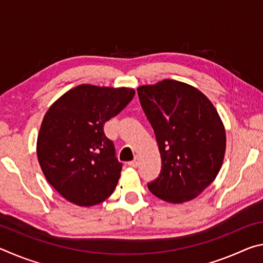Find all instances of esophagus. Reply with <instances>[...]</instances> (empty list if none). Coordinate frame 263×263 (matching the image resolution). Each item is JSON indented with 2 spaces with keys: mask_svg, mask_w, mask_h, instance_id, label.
Wrapping results in <instances>:
<instances>
[{
  "mask_svg": "<svg viewBox=\"0 0 263 263\" xmlns=\"http://www.w3.org/2000/svg\"><path fill=\"white\" fill-rule=\"evenodd\" d=\"M138 163H139V159H138V157H136L135 160H132V161L128 162V166L132 168H136V167H138Z\"/></svg>",
  "mask_w": 263,
  "mask_h": 263,
  "instance_id": "34e87169",
  "label": "esophagus"
}]
</instances>
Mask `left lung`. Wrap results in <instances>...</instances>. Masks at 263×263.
<instances>
[{
    "label": "left lung",
    "instance_id": "left-lung-1",
    "mask_svg": "<svg viewBox=\"0 0 263 263\" xmlns=\"http://www.w3.org/2000/svg\"><path fill=\"white\" fill-rule=\"evenodd\" d=\"M137 91L161 155V172L148 189L169 203L190 201L220 171L226 136L219 115L201 91L174 80Z\"/></svg>",
    "mask_w": 263,
    "mask_h": 263
}]
</instances>
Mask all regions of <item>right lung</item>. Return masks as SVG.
Listing matches in <instances>:
<instances>
[{"label":"right lung","instance_id":"obj_1","mask_svg":"<svg viewBox=\"0 0 263 263\" xmlns=\"http://www.w3.org/2000/svg\"><path fill=\"white\" fill-rule=\"evenodd\" d=\"M135 94L133 89L81 84L48 109L38 135V161L48 183L67 201L91 206L114 193L123 163L103 126Z\"/></svg>","mask_w":263,"mask_h":263}]
</instances>
